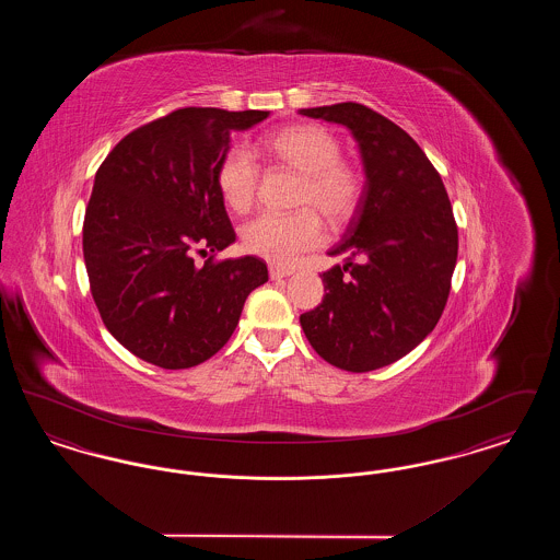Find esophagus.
Segmentation results:
<instances>
[{"label":"esophagus","mask_w":560,"mask_h":560,"mask_svg":"<svg viewBox=\"0 0 560 560\" xmlns=\"http://www.w3.org/2000/svg\"><path fill=\"white\" fill-rule=\"evenodd\" d=\"M268 275H270V279H272V281H277V279H285V277H290V275H292V270H290V268L270 267L268 268Z\"/></svg>","instance_id":"esophagus-1"}]
</instances>
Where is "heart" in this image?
<instances>
[{
    "label": "heart",
    "mask_w": 560,
    "mask_h": 560,
    "mask_svg": "<svg viewBox=\"0 0 560 560\" xmlns=\"http://www.w3.org/2000/svg\"><path fill=\"white\" fill-rule=\"evenodd\" d=\"M340 136L319 124H298L270 133L262 153L300 174L293 213H258L241 229V243L272 265H292L323 241L317 212L331 224L348 222L363 201L365 174L342 158ZM215 185L233 212H247L258 195L260 167L245 147H231L215 165Z\"/></svg>",
    "instance_id": "b5f03b06"
}]
</instances>
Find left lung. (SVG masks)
I'll use <instances>...</instances> for the list:
<instances>
[{"label": "left lung", "instance_id": "obj_1", "mask_svg": "<svg viewBox=\"0 0 560 560\" xmlns=\"http://www.w3.org/2000/svg\"><path fill=\"white\" fill-rule=\"evenodd\" d=\"M342 124L359 142L365 195L320 275L319 306L300 325L327 363L352 373L390 365L441 319L457 260V226L445 185L420 144L359 103L302 108Z\"/></svg>", "mask_w": 560, "mask_h": 560}]
</instances>
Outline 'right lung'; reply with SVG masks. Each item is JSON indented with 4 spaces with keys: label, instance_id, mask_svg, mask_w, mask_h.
<instances>
[{
    "label": "right lung",
    "instance_id": "1",
    "mask_svg": "<svg viewBox=\"0 0 560 560\" xmlns=\"http://www.w3.org/2000/svg\"><path fill=\"white\" fill-rule=\"evenodd\" d=\"M268 110L176 108L124 136L101 163L83 218L90 292L110 336L138 359L187 370L233 336L267 283L256 256L215 260L235 231L215 185L233 130ZM213 252L197 268L195 253Z\"/></svg>",
    "mask_w": 560,
    "mask_h": 560
}]
</instances>
